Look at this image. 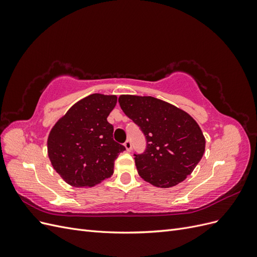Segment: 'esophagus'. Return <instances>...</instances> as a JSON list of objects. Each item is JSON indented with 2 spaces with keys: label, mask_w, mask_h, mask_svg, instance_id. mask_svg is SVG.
<instances>
[{
  "label": "esophagus",
  "mask_w": 257,
  "mask_h": 257,
  "mask_svg": "<svg viewBox=\"0 0 257 257\" xmlns=\"http://www.w3.org/2000/svg\"><path fill=\"white\" fill-rule=\"evenodd\" d=\"M124 147H125L126 151L130 152L132 150V143H131V141H126L125 143H124Z\"/></svg>",
  "instance_id": "obj_1"
}]
</instances>
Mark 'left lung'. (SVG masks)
I'll return each instance as SVG.
<instances>
[{
  "label": "left lung",
  "instance_id": "left-lung-1",
  "mask_svg": "<svg viewBox=\"0 0 257 257\" xmlns=\"http://www.w3.org/2000/svg\"><path fill=\"white\" fill-rule=\"evenodd\" d=\"M119 104L146 137L145 152L134 154L145 181L166 189L192 174L203 158L206 141L188 112L152 96L120 95Z\"/></svg>",
  "mask_w": 257,
  "mask_h": 257
}]
</instances>
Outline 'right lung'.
I'll return each mask as SVG.
<instances>
[{"instance_id": "1", "label": "right lung", "mask_w": 257, "mask_h": 257, "mask_svg": "<svg viewBox=\"0 0 257 257\" xmlns=\"http://www.w3.org/2000/svg\"><path fill=\"white\" fill-rule=\"evenodd\" d=\"M115 104V95L91 94L69 108L51 128L48 157L66 183L94 186L113 174L115 159L125 150L113 141V126L107 121Z\"/></svg>"}]
</instances>
